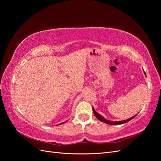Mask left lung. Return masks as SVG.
Instances as JSON below:
<instances>
[{
	"label": "left lung",
	"instance_id": "8db88e82",
	"mask_svg": "<svg viewBox=\"0 0 161 161\" xmlns=\"http://www.w3.org/2000/svg\"><path fill=\"white\" fill-rule=\"evenodd\" d=\"M144 74H146L145 72H144ZM92 111H93V114H94L96 118H97V119H98L99 121H102V122H104V123H105V124H109V125H121V124H125V123H127V122H128L129 121L131 120L133 118H134L136 115H137V114H136V115H134L133 117H131V118H129V119H125V120L115 121H110V120H108V119H107L104 118L101 115H100V114H99L98 113H97V112L95 110L93 107H92Z\"/></svg>",
	"mask_w": 161,
	"mask_h": 161
}]
</instances>
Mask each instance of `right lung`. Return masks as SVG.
<instances>
[{
    "instance_id": "1",
    "label": "right lung",
    "mask_w": 161,
    "mask_h": 161,
    "mask_svg": "<svg viewBox=\"0 0 161 161\" xmlns=\"http://www.w3.org/2000/svg\"><path fill=\"white\" fill-rule=\"evenodd\" d=\"M65 122H62V123H61V124H59L58 125H61V124H64Z\"/></svg>"
}]
</instances>
